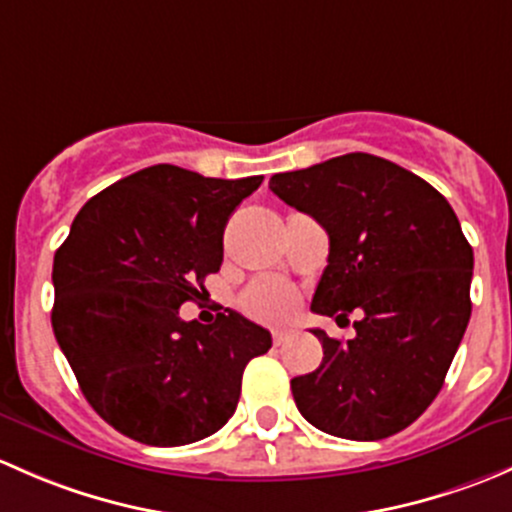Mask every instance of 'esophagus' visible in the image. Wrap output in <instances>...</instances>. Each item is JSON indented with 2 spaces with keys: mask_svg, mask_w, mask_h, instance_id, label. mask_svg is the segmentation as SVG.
Instances as JSON below:
<instances>
[{
  "mask_svg": "<svg viewBox=\"0 0 512 512\" xmlns=\"http://www.w3.org/2000/svg\"><path fill=\"white\" fill-rule=\"evenodd\" d=\"M293 330H273V345H283L286 340H291Z\"/></svg>",
  "mask_w": 512,
  "mask_h": 512,
  "instance_id": "34e87169",
  "label": "esophagus"
}]
</instances>
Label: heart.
<instances>
[{
    "label": "heart",
    "instance_id": "obj_1",
    "mask_svg": "<svg viewBox=\"0 0 512 512\" xmlns=\"http://www.w3.org/2000/svg\"><path fill=\"white\" fill-rule=\"evenodd\" d=\"M244 308L246 313L254 315L256 320H263V323H283L298 308V295L286 283L266 278V281H258L256 286L246 291Z\"/></svg>",
    "mask_w": 512,
    "mask_h": 512
}]
</instances>
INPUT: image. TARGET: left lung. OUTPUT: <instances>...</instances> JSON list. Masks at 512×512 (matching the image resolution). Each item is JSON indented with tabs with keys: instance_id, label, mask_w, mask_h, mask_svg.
I'll return each instance as SVG.
<instances>
[{
	"instance_id": "1",
	"label": "left lung",
	"mask_w": 512,
	"mask_h": 512,
	"mask_svg": "<svg viewBox=\"0 0 512 512\" xmlns=\"http://www.w3.org/2000/svg\"><path fill=\"white\" fill-rule=\"evenodd\" d=\"M330 236L310 308L360 310L357 335L323 330V362L291 379L298 412L325 434L377 441L407 429L444 387L471 318L473 249L451 204L414 172L367 155L333 157L268 182Z\"/></svg>"
}]
</instances>
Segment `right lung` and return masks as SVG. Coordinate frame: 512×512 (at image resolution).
Segmentation results:
<instances>
[{
    "instance_id": "add662e5",
    "label": "right lung",
    "mask_w": 512,
    "mask_h": 512,
    "mask_svg": "<svg viewBox=\"0 0 512 512\" xmlns=\"http://www.w3.org/2000/svg\"><path fill=\"white\" fill-rule=\"evenodd\" d=\"M261 175L202 177L155 165L83 204L54 256L51 325L83 397L140 444L207 439L234 414L271 333L244 315L184 323L224 258V226Z\"/></svg>"
}]
</instances>
